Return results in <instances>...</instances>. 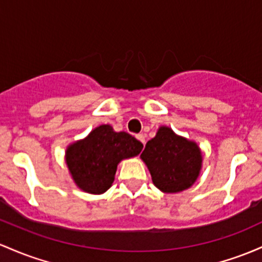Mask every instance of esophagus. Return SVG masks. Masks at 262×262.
<instances>
[{
    "mask_svg": "<svg viewBox=\"0 0 262 262\" xmlns=\"http://www.w3.org/2000/svg\"><path fill=\"white\" fill-rule=\"evenodd\" d=\"M137 139H138V140H140V142H142V144H143V145H145V136H144V134H138V136H137Z\"/></svg>",
    "mask_w": 262,
    "mask_h": 262,
    "instance_id": "1",
    "label": "esophagus"
}]
</instances>
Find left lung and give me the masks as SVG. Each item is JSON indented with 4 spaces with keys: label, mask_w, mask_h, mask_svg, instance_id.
Here are the masks:
<instances>
[{
    "label": "left lung",
    "mask_w": 262,
    "mask_h": 262,
    "mask_svg": "<svg viewBox=\"0 0 262 262\" xmlns=\"http://www.w3.org/2000/svg\"><path fill=\"white\" fill-rule=\"evenodd\" d=\"M160 191L174 194L186 190L199 178L203 153L194 140L174 133L166 125L159 126L153 139L140 154Z\"/></svg>",
    "instance_id": "obj_1"
}]
</instances>
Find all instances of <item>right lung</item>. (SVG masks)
<instances>
[{
	"mask_svg": "<svg viewBox=\"0 0 262 262\" xmlns=\"http://www.w3.org/2000/svg\"><path fill=\"white\" fill-rule=\"evenodd\" d=\"M142 149V143L130 134L102 124L84 139L68 145L64 158L72 179L80 190L99 195L113 184L118 164L137 157Z\"/></svg>",
	"mask_w": 262,
	"mask_h": 262,
	"instance_id": "add662e5",
	"label": "right lung"
}]
</instances>
